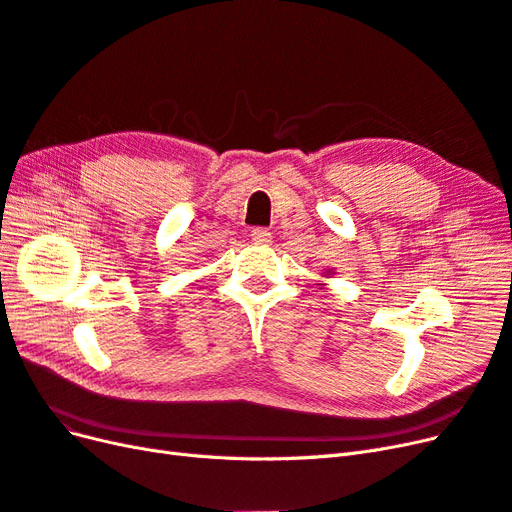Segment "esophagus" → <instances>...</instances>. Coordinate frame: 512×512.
<instances>
[{
    "mask_svg": "<svg viewBox=\"0 0 512 512\" xmlns=\"http://www.w3.org/2000/svg\"><path fill=\"white\" fill-rule=\"evenodd\" d=\"M271 232L267 228H254L252 230V241L256 245H271Z\"/></svg>",
    "mask_w": 512,
    "mask_h": 512,
    "instance_id": "34e87169",
    "label": "esophagus"
}]
</instances>
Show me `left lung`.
<instances>
[{
	"label": "left lung",
	"mask_w": 512,
	"mask_h": 512,
	"mask_svg": "<svg viewBox=\"0 0 512 512\" xmlns=\"http://www.w3.org/2000/svg\"><path fill=\"white\" fill-rule=\"evenodd\" d=\"M322 275H324V277H333V271L329 269V271H324ZM318 286H327V284H318Z\"/></svg>",
	"instance_id": "1"
}]
</instances>
